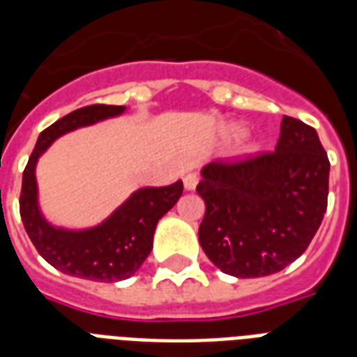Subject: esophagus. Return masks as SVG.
Returning a JSON list of instances; mask_svg holds the SVG:
<instances>
[{
    "label": "esophagus",
    "mask_w": 357,
    "mask_h": 357,
    "mask_svg": "<svg viewBox=\"0 0 357 357\" xmlns=\"http://www.w3.org/2000/svg\"><path fill=\"white\" fill-rule=\"evenodd\" d=\"M198 181H200V176H198L196 172H187L183 176V185H185V189H187V190L196 189Z\"/></svg>",
    "instance_id": "1"
}]
</instances>
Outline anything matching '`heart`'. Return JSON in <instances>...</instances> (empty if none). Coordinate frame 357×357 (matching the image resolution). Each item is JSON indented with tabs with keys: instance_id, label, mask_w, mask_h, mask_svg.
<instances>
[{
	"instance_id": "1",
	"label": "heart",
	"mask_w": 357,
	"mask_h": 357,
	"mask_svg": "<svg viewBox=\"0 0 357 357\" xmlns=\"http://www.w3.org/2000/svg\"><path fill=\"white\" fill-rule=\"evenodd\" d=\"M228 131H229V135H238L241 131H243V128H241L238 123H234V126H229Z\"/></svg>"
}]
</instances>
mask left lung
<instances>
[{
	"mask_svg": "<svg viewBox=\"0 0 357 357\" xmlns=\"http://www.w3.org/2000/svg\"><path fill=\"white\" fill-rule=\"evenodd\" d=\"M330 161L311 126L283 116L276 150L202 168L206 202L198 238L235 278L283 271L315 237L328 207Z\"/></svg>",
	"mask_w": 357,
	"mask_h": 357,
	"instance_id": "left-lung-1",
	"label": "left lung"
}]
</instances>
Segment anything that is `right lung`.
Listing matches in <instances>:
<instances>
[{"label": "right lung", "instance_id": "add662e5", "mask_svg": "<svg viewBox=\"0 0 357 357\" xmlns=\"http://www.w3.org/2000/svg\"><path fill=\"white\" fill-rule=\"evenodd\" d=\"M122 105H86L59 119L40 133L22 178L20 217L36 252L57 271L92 282H120L131 278L150 255L157 222L176 206L183 183L146 187L129 196L100 226L81 231L53 228L38 209L35 167L38 157L61 135L100 120L119 116Z\"/></svg>", "mask_w": 357, "mask_h": 357}]
</instances>
